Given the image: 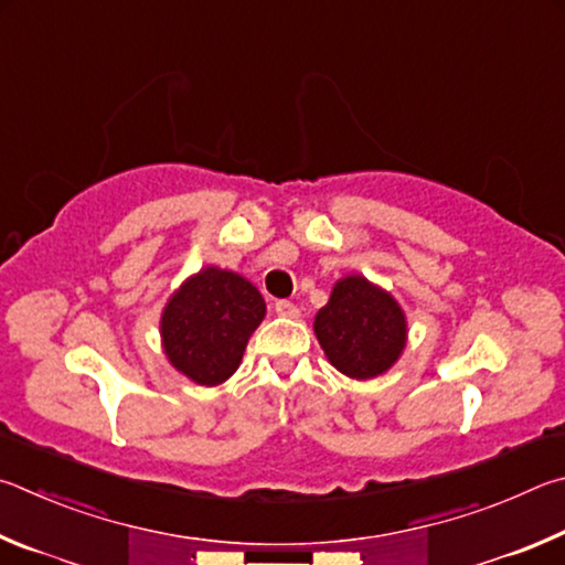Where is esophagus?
Listing matches in <instances>:
<instances>
[{
	"label": "esophagus",
	"mask_w": 565,
	"mask_h": 565,
	"mask_svg": "<svg viewBox=\"0 0 565 565\" xmlns=\"http://www.w3.org/2000/svg\"><path fill=\"white\" fill-rule=\"evenodd\" d=\"M275 312L280 315V318H288V320H295L300 315V310L295 308V305L290 300H277L275 302Z\"/></svg>",
	"instance_id": "34e87169"
}]
</instances>
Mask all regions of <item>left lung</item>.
Here are the masks:
<instances>
[{"label": "left lung", "mask_w": 565, "mask_h": 565, "mask_svg": "<svg viewBox=\"0 0 565 565\" xmlns=\"http://www.w3.org/2000/svg\"><path fill=\"white\" fill-rule=\"evenodd\" d=\"M315 334L334 370L372 380L407 348V318L387 290L362 275H348L334 282L330 302L315 315Z\"/></svg>", "instance_id": "obj_1"}]
</instances>
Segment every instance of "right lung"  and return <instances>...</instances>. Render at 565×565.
I'll use <instances>...</instances> for the list:
<instances>
[{
	"label": "right lung",
	"instance_id": "1",
	"mask_svg": "<svg viewBox=\"0 0 565 565\" xmlns=\"http://www.w3.org/2000/svg\"><path fill=\"white\" fill-rule=\"evenodd\" d=\"M263 318L265 300L250 280L207 265L188 277L163 308V352L188 380L215 387L237 370Z\"/></svg>",
	"mask_w": 565,
	"mask_h": 565
}]
</instances>
